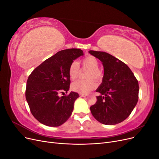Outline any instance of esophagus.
<instances>
[{
    "mask_svg": "<svg viewBox=\"0 0 159 159\" xmlns=\"http://www.w3.org/2000/svg\"><path fill=\"white\" fill-rule=\"evenodd\" d=\"M80 97H86V96H87V95H84V94H80Z\"/></svg>",
    "mask_w": 159,
    "mask_h": 159,
    "instance_id": "obj_1",
    "label": "esophagus"
}]
</instances>
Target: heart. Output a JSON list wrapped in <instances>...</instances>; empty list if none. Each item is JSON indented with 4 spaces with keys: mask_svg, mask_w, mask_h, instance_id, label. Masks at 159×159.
I'll use <instances>...</instances> for the list:
<instances>
[{
    "mask_svg": "<svg viewBox=\"0 0 159 159\" xmlns=\"http://www.w3.org/2000/svg\"><path fill=\"white\" fill-rule=\"evenodd\" d=\"M81 64L84 68L89 69L86 78H89L85 80H78L71 84V88L74 91L81 94H88L93 90L97 84L95 80L100 81L103 78V74L99 68V61L95 57L89 56L81 60ZM80 74V66L77 61H73L68 68V75L71 80L78 78Z\"/></svg>",
    "mask_w": 159,
    "mask_h": 159,
    "instance_id": "b5f03b06",
    "label": "heart"
}]
</instances>
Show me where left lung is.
Wrapping results in <instances>:
<instances>
[{"mask_svg": "<svg viewBox=\"0 0 159 159\" xmlns=\"http://www.w3.org/2000/svg\"><path fill=\"white\" fill-rule=\"evenodd\" d=\"M90 54L102 62L104 75L96 89L101 95L90 107L95 119L104 125H113L126 119L139 99V83L127 65L105 52L90 50Z\"/></svg>", "mask_w": 159, "mask_h": 159, "instance_id": "left-lung-1", "label": "left lung"}]
</instances>
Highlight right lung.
Here are the masks:
<instances>
[{
  "mask_svg": "<svg viewBox=\"0 0 159 159\" xmlns=\"http://www.w3.org/2000/svg\"><path fill=\"white\" fill-rule=\"evenodd\" d=\"M80 49L61 50L36 68L27 80L26 99L32 115L40 123L49 127L64 123L72 113L78 93L71 91L60 96L70 89V65L83 56Z\"/></svg>",
  "mask_w": 159,
  "mask_h": 159,
  "instance_id": "1",
  "label": "right lung"
}]
</instances>
